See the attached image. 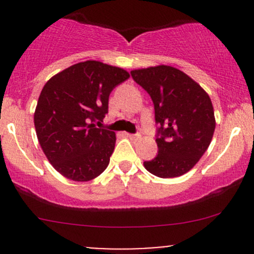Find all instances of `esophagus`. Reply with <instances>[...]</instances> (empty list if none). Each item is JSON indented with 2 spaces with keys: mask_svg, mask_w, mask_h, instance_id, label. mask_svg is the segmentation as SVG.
<instances>
[{
  "mask_svg": "<svg viewBox=\"0 0 254 254\" xmlns=\"http://www.w3.org/2000/svg\"><path fill=\"white\" fill-rule=\"evenodd\" d=\"M125 135H127V136L131 140H139L140 137H141V135L140 134H125Z\"/></svg>",
  "mask_w": 254,
  "mask_h": 254,
  "instance_id": "34e87169",
  "label": "esophagus"
}]
</instances>
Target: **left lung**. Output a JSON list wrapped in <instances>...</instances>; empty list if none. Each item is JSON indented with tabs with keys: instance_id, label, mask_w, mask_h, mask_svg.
Masks as SVG:
<instances>
[{
	"instance_id": "obj_1",
	"label": "left lung",
	"mask_w": 254,
	"mask_h": 254,
	"mask_svg": "<svg viewBox=\"0 0 254 254\" xmlns=\"http://www.w3.org/2000/svg\"><path fill=\"white\" fill-rule=\"evenodd\" d=\"M130 73L150 94L158 125V153L143 166L161 178L184 175L200 160L214 135L210 97L195 81L172 66H155Z\"/></svg>"
}]
</instances>
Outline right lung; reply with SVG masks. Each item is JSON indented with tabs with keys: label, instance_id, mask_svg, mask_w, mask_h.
I'll return each instance as SVG.
<instances>
[{
	"label": "right lung",
	"instance_id": "add662e5",
	"mask_svg": "<svg viewBox=\"0 0 254 254\" xmlns=\"http://www.w3.org/2000/svg\"><path fill=\"white\" fill-rule=\"evenodd\" d=\"M129 77L123 68L88 60L70 66L45 83L34 125L49 162L64 177L91 181L109 165L115 134L97 125L108 113L111 92Z\"/></svg>",
	"mask_w": 254,
	"mask_h": 254
}]
</instances>
